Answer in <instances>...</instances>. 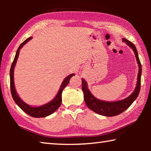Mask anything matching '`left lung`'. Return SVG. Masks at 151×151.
I'll use <instances>...</instances> for the list:
<instances>
[{
  "instance_id": "left-lung-1",
  "label": "left lung",
  "mask_w": 151,
  "mask_h": 151,
  "mask_svg": "<svg viewBox=\"0 0 151 151\" xmlns=\"http://www.w3.org/2000/svg\"><path fill=\"white\" fill-rule=\"evenodd\" d=\"M122 41L126 42V44L131 47L134 51L137 62L139 65V73L137 76V82L134 91L129 96L121 101L108 102L101 101L94 96L88 88V85L86 81L84 78H82V89L84 93V99L85 102L89 109L96 113L105 116H114L122 113L125 110H127L131 105L132 103L136 100L139 95L140 89V79H141L142 66L140 64L139 55L137 50L133 43L125 39H122Z\"/></svg>"
}]
</instances>
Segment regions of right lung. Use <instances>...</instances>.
I'll return each instance as SVG.
<instances>
[{
  "label": "right lung",
  "instance_id": "obj_1",
  "mask_svg": "<svg viewBox=\"0 0 151 151\" xmlns=\"http://www.w3.org/2000/svg\"><path fill=\"white\" fill-rule=\"evenodd\" d=\"M32 38V37H30L29 38H28L27 39L25 40L23 42L21 43V45L19 46V48H18L17 50L13 63H12L11 70H10L11 91L12 99H13V100L14 101L15 103H16L17 105L22 110V111H23L24 112H26L27 114H29V115H30V116L35 117V118H41V117H46L48 115H50L51 114H52L53 112H55L58 108H59L61 104V102H62L63 91L64 90V88L68 85L70 78L72 77L73 76H75V75L74 73L70 74V75L67 76L65 79H64V81H63L62 84H61L60 88L58 91L57 95L55 96V98L53 99L52 101L48 102V103H47V104H43V105L39 106H32L27 104L26 103H24V102L20 98V96L18 95V94L16 91V89H15L14 82V70L15 65H16L18 57H19L20 48L23 47V46L26 44L28 41H29L30 40H31Z\"/></svg>",
  "mask_w": 151,
  "mask_h": 151
}]
</instances>
